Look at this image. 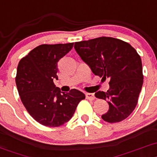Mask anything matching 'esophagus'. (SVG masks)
<instances>
[{
	"label": "esophagus",
	"mask_w": 157,
	"mask_h": 157,
	"mask_svg": "<svg viewBox=\"0 0 157 157\" xmlns=\"http://www.w3.org/2000/svg\"><path fill=\"white\" fill-rule=\"evenodd\" d=\"M86 98L87 99H90V100H94L95 99V97H94V94H90V93H86L85 94Z\"/></svg>",
	"instance_id": "esophagus-1"
}]
</instances>
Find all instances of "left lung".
Here are the masks:
<instances>
[{
	"label": "left lung",
	"mask_w": 157,
	"mask_h": 157,
	"mask_svg": "<svg viewBox=\"0 0 157 157\" xmlns=\"http://www.w3.org/2000/svg\"><path fill=\"white\" fill-rule=\"evenodd\" d=\"M74 48L94 75L110 79L107 92L95 93L97 98L109 105L102 120L124 121L137 105L143 85L142 63L136 50L123 40L106 36L76 42Z\"/></svg>",
	"instance_id": "left-lung-1"
}]
</instances>
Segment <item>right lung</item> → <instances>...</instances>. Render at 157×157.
I'll return each mask as SVG.
<instances>
[{"instance_id":"add662e5","label":"right lung","mask_w":157,"mask_h":157,"mask_svg":"<svg viewBox=\"0 0 157 157\" xmlns=\"http://www.w3.org/2000/svg\"><path fill=\"white\" fill-rule=\"evenodd\" d=\"M72 47L73 43L40 45L18 63L16 83L20 98L30 115L43 126L64 124L85 98L76 89L61 92L53 82L54 78L58 79V62Z\"/></svg>"}]
</instances>
